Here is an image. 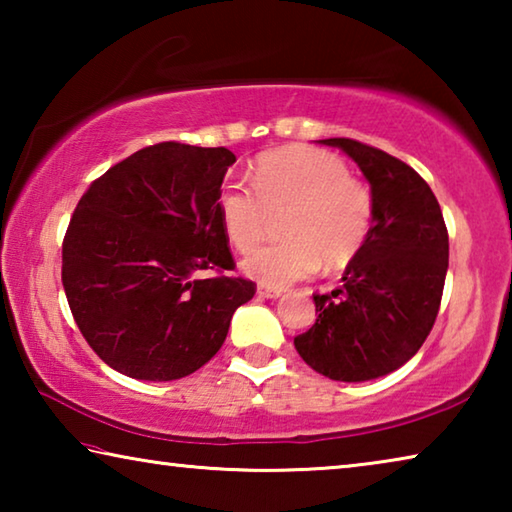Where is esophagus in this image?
<instances>
[{"label":"esophagus","instance_id":"obj_1","mask_svg":"<svg viewBox=\"0 0 512 512\" xmlns=\"http://www.w3.org/2000/svg\"><path fill=\"white\" fill-rule=\"evenodd\" d=\"M257 296L259 298H268V300H275V298H280L282 296V289H268V287H257Z\"/></svg>","mask_w":512,"mask_h":512}]
</instances>
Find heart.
Instances as JSON below:
<instances>
[{"label":"heart","instance_id":"1","mask_svg":"<svg viewBox=\"0 0 512 512\" xmlns=\"http://www.w3.org/2000/svg\"><path fill=\"white\" fill-rule=\"evenodd\" d=\"M250 185H223L216 212L232 248L241 255L262 244L273 216H282V244L248 257L244 271L268 289L314 275L320 264L348 266L361 253L375 223V198L352 178L339 155L284 146L266 151L250 169Z\"/></svg>","mask_w":512,"mask_h":512}]
</instances>
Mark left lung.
<instances>
[{"label": "left lung", "mask_w": 512, "mask_h": 512, "mask_svg": "<svg viewBox=\"0 0 512 512\" xmlns=\"http://www.w3.org/2000/svg\"><path fill=\"white\" fill-rule=\"evenodd\" d=\"M359 164L375 198V223L341 289L316 293V323L293 345L334 381H368L404 366L436 323L449 237L431 187L409 164L375 146L329 137Z\"/></svg>", "instance_id": "8db88e82"}]
</instances>
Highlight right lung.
I'll use <instances>...</instances> for the list:
<instances>
[{"instance_id":"right-lung-1","label":"right lung","mask_w":512,"mask_h":512,"mask_svg":"<svg viewBox=\"0 0 512 512\" xmlns=\"http://www.w3.org/2000/svg\"><path fill=\"white\" fill-rule=\"evenodd\" d=\"M235 153L160 142L81 196L63 241V287L83 339L133 379L171 381L205 366L232 314L255 296L232 271L216 198Z\"/></svg>"}]
</instances>
